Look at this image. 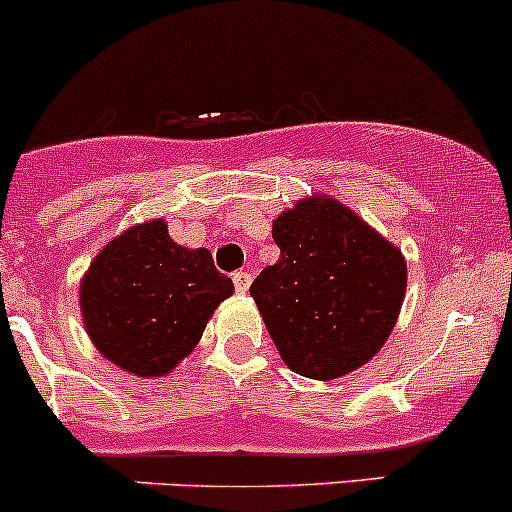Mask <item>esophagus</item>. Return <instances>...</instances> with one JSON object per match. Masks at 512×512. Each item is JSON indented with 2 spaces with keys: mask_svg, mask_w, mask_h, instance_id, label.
<instances>
[{
  "mask_svg": "<svg viewBox=\"0 0 512 512\" xmlns=\"http://www.w3.org/2000/svg\"><path fill=\"white\" fill-rule=\"evenodd\" d=\"M231 278H234L236 291H239V293L249 291V286H251V273H249V271H236Z\"/></svg>",
  "mask_w": 512,
  "mask_h": 512,
  "instance_id": "34e87169",
  "label": "esophagus"
}]
</instances>
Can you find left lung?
Returning <instances> with one entry per match:
<instances>
[{
    "instance_id": "left-lung-1",
    "label": "left lung",
    "mask_w": 512,
    "mask_h": 512,
    "mask_svg": "<svg viewBox=\"0 0 512 512\" xmlns=\"http://www.w3.org/2000/svg\"><path fill=\"white\" fill-rule=\"evenodd\" d=\"M281 258L251 298L283 362L337 379L370 362L392 333L407 291L402 251L337 199H300L273 221Z\"/></svg>"
}]
</instances>
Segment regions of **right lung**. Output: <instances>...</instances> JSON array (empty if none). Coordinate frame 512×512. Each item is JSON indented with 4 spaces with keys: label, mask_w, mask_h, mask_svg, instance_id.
Returning a JSON list of instances; mask_svg holds the SVG:
<instances>
[{
    "label": "right lung",
    "mask_w": 512,
    "mask_h": 512,
    "mask_svg": "<svg viewBox=\"0 0 512 512\" xmlns=\"http://www.w3.org/2000/svg\"><path fill=\"white\" fill-rule=\"evenodd\" d=\"M234 283L207 249H184L165 219L130 226L83 276L81 315L105 360L135 377H165L197 347Z\"/></svg>",
    "instance_id": "obj_1"
}]
</instances>
